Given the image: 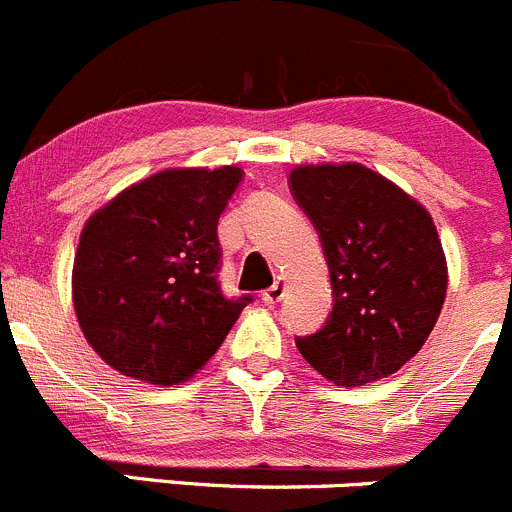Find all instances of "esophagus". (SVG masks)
Segmentation results:
<instances>
[{
    "mask_svg": "<svg viewBox=\"0 0 512 512\" xmlns=\"http://www.w3.org/2000/svg\"><path fill=\"white\" fill-rule=\"evenodd\" d=\"M284 294H286V279H281V276H279V279L274 281V286H269V289L261 294V299H264V304L274 306V304H279L281 299H284Z\"/></svg>",
    "mask_w": 512,
    "mask_h": 512,
    "instance_id": "1",
    "label": "esophagus"
}]
</instances>
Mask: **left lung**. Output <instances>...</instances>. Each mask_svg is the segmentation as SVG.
<instances>
[{"label":"left lung","instance_id":"8db88e82","mask_svg":"<svg viewBox=\"0 0 512 512\" xmlns=\"http://www.w3.org/2000/svg\"><path fill=\"white\" fill-rule=\"evenodd\" d=\"M321 236L334 306L324 329L296 339L337 387L379 382L422 349L447 294V259L430 211L362 163H306L289 173Z\"/></svg>","mask_w":512,"mask_h":512}]
</instances>
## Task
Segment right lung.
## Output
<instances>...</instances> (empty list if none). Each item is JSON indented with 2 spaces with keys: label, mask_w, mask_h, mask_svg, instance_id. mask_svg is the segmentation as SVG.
<instances>
[{
  "label": "right lung",
  "mask_w": 512,
  "mask_h": 512,
  "mask_svg": "<svg viewBox=\"0 0 512 512\" xmlns=\"http://www.w3.org/2000/svg\"><path fill=\"white\" fill-rule=\"evenodd\" d=\"M238 165L165 168L85 221L72 264V306L105 364L148 384L188 382L218 352L248 296L218 286V218Z\"/></svg>",
  "instance_id": "1"
}]
</instances>
